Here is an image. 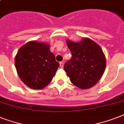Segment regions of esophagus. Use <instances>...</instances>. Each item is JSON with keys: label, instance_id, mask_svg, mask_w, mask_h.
<instances>
[{"label": "esophagus", "instance_id": "obj_1", "mask_svg": "<svg viewBox=\"0 0 124 124\" xmlns=\"http://www.w3.org/2000/svg\"><path fill=\"white\" fill-rule=\"evenodd\" d=\"M60 67L61 68H64V62H60Z\"/></svg>", "mask_w": 124, "mask_h": 124}]
</instances>
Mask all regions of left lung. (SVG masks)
Segmentation results:
<instances>
[{
  "instance_id": "1",
  "label": "left lung",
  "mask_w": 124,
  "mask_h": 124,
  "mask_svg": "<svg viewBox=\"0 0 124 124\" xmlns=\"http://www.w3.org/2000/svg\"><path fill=\"white\" fill-rule=\"evenodd\" d=\"M72 58L64 64L70 80L81 89L94 86L102 78L106 66V56L98 44L88 38L78 42L67 40Z\"/></svg>"
}]
</instances>
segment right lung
<instances>
[{
	"mask_svg": "<svg viewBox=\"0 0 124 124\" xmlns=\"http://www.w3.org/2000/svg\"><path fill=\"white\" fill-rule=\"evenodd\" d=\"M49 44L32 40L24 44L15 58L20 80L33 89H41L51 82L59 64Z\"/></svg>",
	"mask_w": 124,
	"mask_h": 124,
	"instance_id": "add662e5",
	"label": "right lung"
}]
</instances>
